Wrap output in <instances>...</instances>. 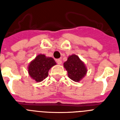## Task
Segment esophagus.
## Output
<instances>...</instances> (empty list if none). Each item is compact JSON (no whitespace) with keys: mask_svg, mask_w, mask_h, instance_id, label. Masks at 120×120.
<instances>
[{"mask_svg":"<svg viewBox=\"0 0 120 120\" xmlns=\"http://www.w3.org/2000/svg\"><path fill=\"white\" fill-rule=\"evenodd\" d=\"M56 61L57 64H59V65H61V64H62V60L60 59H56Z\"/></svg>","mask_w":120,"mask_h":120,"instance_id":"1","label":"esophagus"}]
</instances>
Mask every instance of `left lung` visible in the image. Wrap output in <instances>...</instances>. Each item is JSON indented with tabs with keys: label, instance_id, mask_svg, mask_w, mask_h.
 Masks as SVG:
<instances>
[{
	"label": "left lung",
	"instance_id": "8db88e82",
	"mask_svg": "<svg viewBox=\"0 0 120 120\" xmlns=\"http://www.w3.org/2000/svg\"><path fill=\"white\" fill-rule=\"evenodd\" d=\"M64 67L67 71L68 76L75 82H79L86 74L87 70L84 63L77 55H72L64 63Z\"/></svg>",
	"mask_w": 120,
	"mask_h": 120
}]
</instances>
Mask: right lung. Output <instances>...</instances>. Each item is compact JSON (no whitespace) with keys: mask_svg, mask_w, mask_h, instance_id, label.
I'll use <instances>...</instances> for the list:
<instances>
[{"mask_svg":"<svg viewBox=\"0 0 120 120\" xmlns=\"http://www.w3.org/2000/svg\"><path fill=\"white\" fill-rule=\"evenodd\" d=\"M55 65L56 62L52 58L41 54L30 63L28 67L29 74L36 82H41L48 76L49 70Z\"/></svg>","mask_w":120,"mask_h":120,"instance_id":"1","label":"right lung"}]
</instances>
